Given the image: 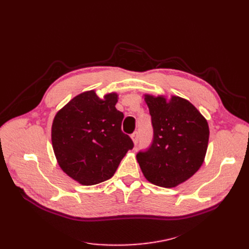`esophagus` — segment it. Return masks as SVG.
<instances>
[{
	"label": "esophagus",
	"mask_w": 249,
	"mask_h": 249,
	"mask_svg": "<svg viewBox=\"0 0 249 249\" xmlns=\"http://www.w3.org/2000/svg\"><path fill=\"white\" fill-rule=\"evenodd\" d=\"M131 139H132L134 144L136 145L138 143V132H134L133 134H131Z\"/></svg>",
	"instance_id": "34e87169"
}]
</instances>
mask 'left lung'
<instances>
[{
  "instance_id": "left-lung-1",
  "label": "left lung",
  "mask_w": 249,
  "mask_h": 249,
  "mask_svg": "<svg viewBox=\"0 0 249 249\" xmlns=\"http://www.w3.org/2000/svg\"><path fill=\"white\" fill-rule=\"evenodd\" d=\"M153 126V140L136 155L141 172L151 184L175 188L202 166L208 148L209 125L192 103L178 96L143 95Z\"/></svg>"
}]
</instances>
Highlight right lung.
Listing matches in <instances>:
<instances>
[{
	"mask_svg": "<svg viewBox=\"0 0 249 249\" xmlns=\"http://www.w3.org/2000/svg\"><path fill=\"white\" fill-rule=\"evenodd\" d=\"M118 94L100 98L95 89L78 94L55 114L51 142L63 173L83 186L112 178L133 142L121 131Z\"/></svg>",
	"mask_w": 249,
	"mask_h": 249,
	"instance_id": "1",
	"label": "right lung"
}]
</instances>
